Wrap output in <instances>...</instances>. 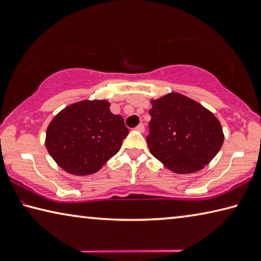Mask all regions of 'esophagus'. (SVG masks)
Masks as SVG:
<instances>
[{"mask_svg": "<svg viewBox=\"0 0 261 261\" xmlns=\"http://www.w3.org/2000/svg\"><path fill=\"white\" fill-rule=\"evenodd\" d=\"M136 130H138L139 132H144V131H145V125H144V123H139L138 126L136 127Z\"/></svg>", "mask_w": 261, "mask_h": 261, "instance_id": "esophagus-1", "label": "esophagus"}]
</instances>
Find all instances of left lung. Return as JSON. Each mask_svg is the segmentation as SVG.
<instances>
[{
  "instance_id": "8db88e82",
  "label": "left lung",
  "mask_w": 261,
  "mask_h": 261,
  "mask_svg": "<svg viewBox=\"0 0 261 261\" xmlns=\"http://www.w3.org/2000/svg\"><path fill=\"white\" fill-rule=\"evenodd\" d=\"M149 115V152L174 173L202 169L222 146L224 136L218 118L183 94L152 100Z\"/></svg>"
}]
</instances>
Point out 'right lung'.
Segmentation results:
<instances>
[{
	"mask_svg": "<svg viewBox=\"0 0 261 261\" xmlns=\"http://www.w3.org/2000/svg\"><path fill=\"white\" fill-rule=\"evenodd\" d=\"M109 106L106 100H84L53 118L47 127L46 147L62 169L79 176L94 174L120 151L129 130Z\"/></svg>",
	"mask_w": 261,
	"mask_h": 261,
	"instance_id": "right-lung-1",
	"label": "right lung"
}]
</instances>
